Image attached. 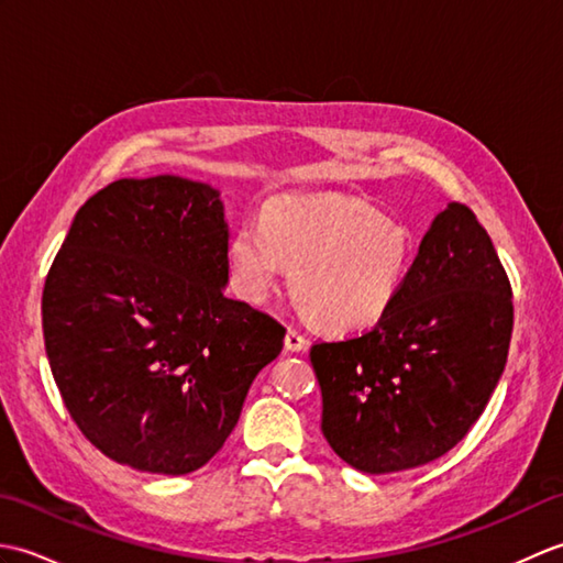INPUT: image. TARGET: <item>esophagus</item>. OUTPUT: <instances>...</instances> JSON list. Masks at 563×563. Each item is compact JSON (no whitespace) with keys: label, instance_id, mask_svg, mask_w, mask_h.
<instances>
[{"label":"esophagus","instance_id":"esophagus-1","mask_svg":"<svg viewBox=\"0 0 563 563\" xmlns=\"http://www.w3.org/2000/svg\"><path fill=\"white\" fill-rule=\"evenodd\" d=\"M285 349L292 351V353H300V351H305V349H307V339L302 336L300 331L290 327V329H288V333H285Z\"/></svg>","mask_w":563,"mask_h":563}]
</instances>
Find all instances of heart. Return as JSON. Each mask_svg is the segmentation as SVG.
I'll return each mask as SVG.
<instances>
[{
  "instance_id": "1",
  "label": "heart",
  "mask_w": 563,
  "mask_h": 563,
  "mask_svg": "<svg viewBox=\"0 0 563 563\" xmlns=\"http://www.w3.org/2000/svg\"><path fill=\"white\" fill-rule=\"evenodd\" d=\"M413 236L365 200L278 198L244 222L227 246L234 292L266 305L285 273L297 312L331 331H363L387 317L411 268Z\"/></svg>"
}]
</instances>
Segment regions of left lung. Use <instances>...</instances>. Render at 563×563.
Instances as JSON below:
<instances>
[{
    "label": "left lung",
    "mask_w": 563,
    "mask_h": 563,
    "mask_svg": "<svg viewBox=\"0 0 563 563\" xmlns=\"http://www.w3.org/2000/svg\"><path fill=\"white\" fill-rule=\"evenodd\" d=\"M512 292L474 212L448 202L421 239L401 295L357 339L309 351L321 433L365 474L413 470L470 433L506 369Z\"/></svg>",
    "instance_id": "left-lung-1"
}]
</instances>
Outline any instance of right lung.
I'll return each instance as SVG.
<instances>
[{"mask_svg": "<svg viewBox=\"0 0 563 563\" xmlns=\"http://www.w3.org/2000/svg\"><path fill=\"white\" fill-rule=\"evenodd\" d=\"M220 190L121 178L71 220L43 290V336L69 416L106 457L188 474L220 452L285 329L224 295Z\"/></svg>", "mask_w": 563, "mask_h": 563, "instance_id": "obj_1", "label": "right lung"}]
</instances>
